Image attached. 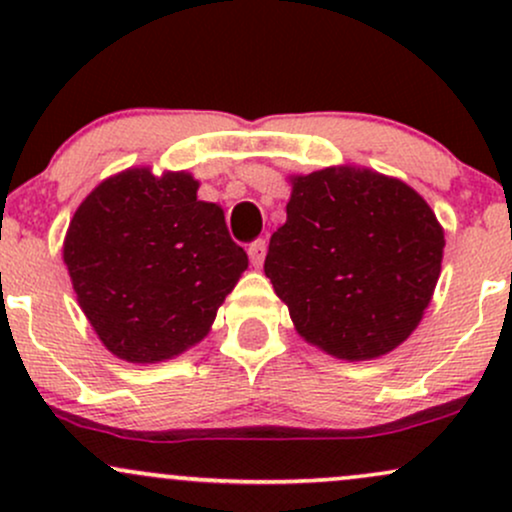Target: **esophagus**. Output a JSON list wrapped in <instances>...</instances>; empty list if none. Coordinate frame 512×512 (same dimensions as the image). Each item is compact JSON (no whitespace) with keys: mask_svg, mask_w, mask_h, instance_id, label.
I'll return each instance as SVG.
<instances>
[{"mask_svg":"<svg viewBox=\"0 0 512 512\" xmlns=\"http://www.w3.org/2000/svg\"><path fill=\"white\" fill-rule=\"evenodd\" d=\"M248 255H250V262H252V267H262V262H264V255H267V243H264L262 238H260V240H255V243H250V248H248Z\"/></svg>","mask_w":512,"mask_h":512,"instance_id":"esophagus-1","label":"esophagus"}]
</instances>
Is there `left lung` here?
<instances>
[{"instance_id": "left-lung-1", "label": "left lung", "mask_w": 512, "mask_h": 512, "mask_svg": "<svg viewBox=\"0 0 512 512\" xmlns=\"http://www.w3.org/2000/svg\"><path fill=\"white\" fill-rule=\"evenodd\" d=\"M264 274L305 342L346 361L397 349L424 317L443 228L419 192L368 168L291 178Z\"/></svg>"}]
</instances>
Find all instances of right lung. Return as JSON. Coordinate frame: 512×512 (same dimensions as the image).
<instances>
[{
    "mask_svg": "<svg viewBox=\"0 0 512 512\" xmlns=\"http://www.w3.org/2000/svg\"><path fill=\"white\" fill-rule=\"evenodd\" d=\"M190 173L129 168L76 209L64 238L76 301L101 342L129 363H158L207 337L248 269L223 209Z\"/></svg>",
    "mask_w": 512,
    "mask_h": 512,
    "instance_id": "add662e5",
    "label": "right lung"
}]
</instances>
